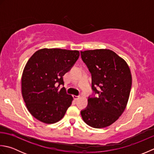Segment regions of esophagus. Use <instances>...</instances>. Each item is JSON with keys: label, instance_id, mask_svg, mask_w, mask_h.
Returning <instances> with one entry per match:
<instances>
[{"label": "esophagus", "instance_id": "1", "mask_svg": "<svg viewBox=\"0 0 154 154\" xmlns=\"http://www.w3.org/2000/svg\"><path fill=\"white\" fill-rule=\"evenodd\" d=\"M73 99L75 100H77L79 98V96H76V95H73Z\"/></svg>", "mask_w": 154, "mask_h": 154}]
</instances>
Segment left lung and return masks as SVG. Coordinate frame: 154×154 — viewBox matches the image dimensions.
<instances>
[{
  "instance_id": "obj_1",
  "label": "left lung",
  "mask_w": 154,
  "mask_h": 154,
  "mask_svg": "<svg viewBox=\"0 0 154 154\" xmlns=\"http://www.w3.org/2000/svg\"><path fill=\"white\" fill-rule=\"evenodd\" d=\"M81 55L91 73L93 91L87 106L81 111V116L94 128L109 126L127 105L132 87L130 68L115 52L106 49L81 51Z\"/></svg>"
}]
</instances>
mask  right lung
<instances>
[{"label":"right lung","instance_id":"add662e5","mask_svg":"<svg viewBox=\"0 0 154 154\" xmlns=\"http://www.w3.org/2000/svg\"><path fill=\"white\" fill-rule=\"evenodd\" d=\"M79 57L77 50L44 48L29 59L22 76V94L29 112L46 124L58 122L71 106L73 97L63 85V75Z\"/></svg>","mask_w":154,"mask_h":154}]
</instances>
